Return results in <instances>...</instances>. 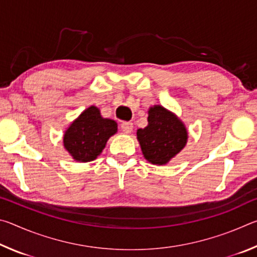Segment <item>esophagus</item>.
<instances>
[{"instance_id":"esophagus-1","label":"esophagus","mask_w":257,"mask_h":257,"mask_svg":"<svg viewBox=\"0 0 257 257\" xmlns=\"http://www.w3.org/2000/svg\"><path fill=\"white\" fill-rule=\"evenodd\" d=\"M133 129H134V124L132 122H122V123H121V130H122L124 134H130L133 132Z\"/></svg>"}]
</instances>
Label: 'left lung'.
<instances>
[{"instance_id":"obj_1","label":"left lung","mask_w":257,"mask_h":257,"mask_svg":"<svg viewBox=\"0 0 257 257\" xmlns=\"http://www.w3.org/2000/svg\"><path fill=\"white\" fill-rule=\"evenodd\" d=\"M149 125L137 130L143 154L149 162L162 165L184 149L187 130L184 123L163 106L155 105L149 111Z\"/></svg>"}]
</instances>
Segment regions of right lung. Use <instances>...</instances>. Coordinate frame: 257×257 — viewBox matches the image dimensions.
<instances>
[{
    "label": "right lung",
    "mask_w": 257,
    "mask_h": 257,
    "mask_svg": "<svg viewBox=\"0 0 257 257\" xmlns=\"http://www.w3.org/2000/svg\"><path fill=\"white\" fill-rule=\"evenodd\" d=\"M116 130L114 120L103 119L98 108L90 106L67 129L63 144L78 162H89L102 153L107 139Z\"/></svg>",
    "instance_id": "obj_1"
}]
</instances>
